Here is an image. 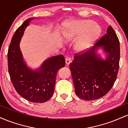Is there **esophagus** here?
<instances>
[{
  "mask_svg": "<svg viewBox=\"0 0 128 128\" xmlns=\"http://www.w3.org/2000/svg\"><path fill=\"white\" fill-rule=\"evenodd\" d=\"M72 62V60H71V58H70V57H66V63L67 64V65H68L69 64H70V62Z\"/></svg>",
  "mask_w": 128,
  "mask_h": 128,
  "instance_id": "obj_1",
  "label": "esophagus"
}]
</instances>
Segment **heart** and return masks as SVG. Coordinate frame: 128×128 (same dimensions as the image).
Returning <instances> with one entry per match:
<instances>
[{
	"label": "heart",
	"instance_id": "obj_1",
	"mask_svg": "<svg viewBox=\"0 0 128 128\" xmlns=\"http://www.w3.org/2000/svg\"><path fill=\"white\" fill-rule=\"evenodd\" d=\"M100 34V29L92 20H83L74 22L64 33L67 40H73L82 35L74 46L76 50L83 52L92 44Z\"/></svg>",
	"mask_w": 128,
	"mask_h": 128
}]
</instances>
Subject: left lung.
<instances>
[{"instance_id":"1","label":"left lung","mask_w":128,"mask_h":128,"mask_svg":"<svg viewBox=\"0 0 128 128\" xmlns=\"http://www.w3.org/2000/svg\"><path fill=\"white\" fill-rule=\"evenodd\" d=\"M102 46L108 54L106 60L96 55V50ZM120 42L111 26L106 34L86 52L74 54L70 64L75 92L84 100L102 98L112 87L119 68Z\"/></svg>"}]
</instances>
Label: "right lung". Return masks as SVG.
Returning a JSON list of instances; mask_svg holds the SVG:
<instances>
[{
    "label": "right lung",
    "mask_w": 128,
    "mask_h": 128,
    "mask_svg": "<svg viewBox=\"0 0 128 128\" xmlns=\"http://www.w3.org/2000/svg\"><path fill=\"white\" fill-rule=\"evenodd\" d=\"M30 20L23 22L13 35L8 51V72L14 88L20 96L31 102L43 103L54 94L56 76L58 70L65 66V58L62 55L53 56L45 61L38 71L27 67L19 43Z\"/></svg>",
    "instance_id": "obj_1"
}]
</instances>
